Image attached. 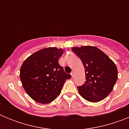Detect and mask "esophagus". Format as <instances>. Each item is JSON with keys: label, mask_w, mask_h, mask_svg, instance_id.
<instances>
[{"label": "esophagus", "mask_w": 129, "mask_h": 129, "mask_svg": "<svg viewBox=\"0 0 129 129\" xmlns=\"http://www.w3.org/2000/svg\"><path fill=\"white\" fill-rule=\"evenodd\" d=\"M71 74V76H72V77H74V71H72L71 72V74Z\"/></svg>", "instance_id": "34e87169"}]
</instances>
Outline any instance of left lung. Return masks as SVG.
<instances>
[{"mask_svg": "<svg viewBox=\"0 0 129 129\" xmlns=\"http://www.w3.org/2000/svg\"><path fill=\"white\" fill-rule=\"evenodd\" d=\"M72 50L85 67L86 81L77 86L79 94L90 102L104 100L112 90L118 79L114 62L95 46L73 47Z\"/></svg>", "mask_w": 129, "mask_h": 129, "instance_id": "1", "label": "left lung"}]
</instances>
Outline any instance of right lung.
<instances>
[{"label": "right lung", "mask_w": 129, "mask_h": 129, "mask_svg": "<svg viewBox=\"0 0 129 129\" xmlns=\"http://www.w3.org/2000/svg\"><path fill=\"white\" fill-rule=\"evenodd\" d=\"M62 49L51 47L42 49L28 57L20 70L22 86L30 98L41 103H49L61 94L67 79L71 75L64 71L58 59Z\"/></svg>", "instance_id": "1"}]
</instances>
